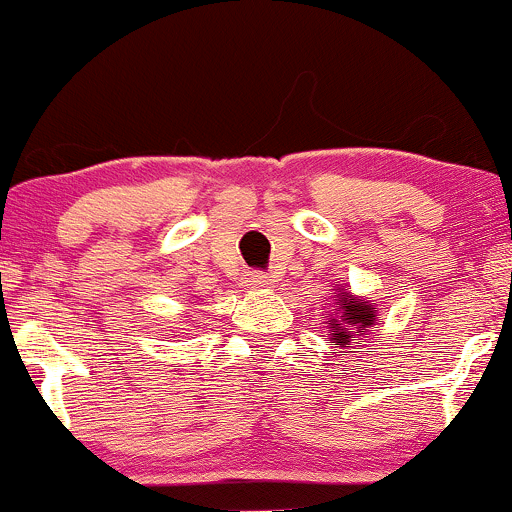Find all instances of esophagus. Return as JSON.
Segmentation results:
<instances>
[{"instance_id":"obj_1","label":"esophagus","mask_w":512,"mask_h":512,"mask_svg":"<svg viewBox=\"0 0 512 512\" xmlns=\"http://www.w3.org/2000/svg\"><path fill=\"white\" fill-rule=\"evenodd\" d=\"M248 286L250 289H262V286H269V276L264 272H252L248 276Z\"/></svg>"}]
</instances>
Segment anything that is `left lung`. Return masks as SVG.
<instances>
[{
    "label": "left lung",
    "mask_w": 512,
    "mask_h": 512,
    "mask_svg": "<svg viewBox=\"0 0 512 512\" xmlns=\"http://www.w3.org/2000/svg\"><path fill=\"white\" fill-rule=\"evenodd\" d=\"M334 310H339L337 317L327 320V332H330V342L337 346H349L356 344L358 334L370 332V327L375 325V308L368 301H363L361 296H351L342 289L334 298Z\"/></svg>",
    "instance_id": "left-lung-1"
}]
</instances>
